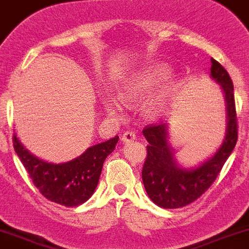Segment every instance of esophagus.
<instances>
[{"instance_id":"1","label":"esophagus","mask_w":249,"mask_h":249,"mask_svg":"<svg viewBox=\"0 0 249 249\" xmlns=\"http://www.w3.org/2000/svg\"><path fill=\"white\" fill-rule=\"evenodd\" d=\"M136 138H137L136 133L132 132V131H126V132L122 136V140H123V142L127 143V142H133V140H136Z\"/></svg>"}]
</instances>
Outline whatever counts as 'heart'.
Masks as SVG:
<instances>
[{
	"label": "heart",
	"instance_id": "1",
	"mask_svg": "<svg viewBox=\"0 0 249 249\" xmlns=\"http://www.w3.org/2000/svg\"><path fill=\"white\" fill-rule=\"evenodd\" d=\"M169 66L160 64H151L134 71L123 81L118 88V98L122 103L132 104L142 98L152 95L158 90L170 75ZM176 81H169L166 86L159 90L157 95L145 106V113L149 118H157L167 111L169 101L176 90ZM104 107L110 115H115L121 110L118 102L111 96H107L104 101Z\"/></svg>",
	"mask_w": 249,
	"mask_h": 249
}]
</instances>
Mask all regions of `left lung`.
I'll return each mask as SVG.
<instances>
[{"label":"left lung","mask_w":249,"mask_h":249,"mask_svg":"<svg viewBox=\"0 0 249 249\" xmlns=\"http://www.w3.org/2000/svg\"><path fill=\"white\" fill-rule=\"evenodd\" d=\"M211 79L220 86L225 96L226 132L213 155L195 167L178 164L168 143V125H151L142 133L147 145V158L142 167V182L152 202L163 209H178L202 196L210 188L238 140V125L232 80L219 62L211 59Z\"/></svg>","instance_id":"8db88e82"}]
</instances>
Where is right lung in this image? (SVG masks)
Returning a JSON list of instances; mask_svg holds the SVG:
<instances>
[{"instance_id": "obj_1", "label": "right lung", "mask_w": 249, "mask_h": 249, "mask_svg": "<svg viewBox=\"0 0 249 249\" xmlns=\"http://www.w3.org/2000/svg\"><path fill=\"white\" fill-rule=\"evenodd\" d=\"M119 137L90 146L73 160L53 163L41 160L23 146L16 133L14 148L37 189L51 202L73 208L87 202L94 194L104 160L115 149Z\"/></svg>"}]
</instances>
